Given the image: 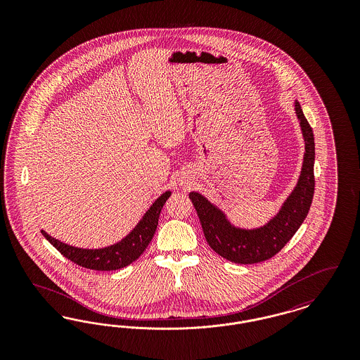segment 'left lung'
I'll use <instances>...</instances> for the list:
<instances>
[{
  "label": "left lung",
  "instance_id": "1",
  "mask_svg": "<svg viewBox=\"0 0 360 360\" xmlns=\"http://www.w3.org/2000/svg\"><path fill=\"white\" fill-rule=\"evenodd\" d=\"M294 109L305 141L302 169L295 188L269 223L254 229L238 228L229 223L223 210L207 201L202 194L197 191L188 194L207 244L226 260L254 264L274 257L308 216L314 193V136L298 101H294Z\"/></svg>",
  "mask_w": 360,
  "mask_h": 360
}]
</instances>
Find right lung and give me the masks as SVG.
I'll return each mask as SVG.
<instances>
[{
  "mask_svg": "<svg viewBox=\"0 0 360 360\" xmlns=\"http://www.w3.org/2000/svg\"><path fill=\"white\" fill-rule=\"evenodd\" d=\"M170 195H172L170 190L165 191L154 204L150 206V209L146 212L143 219L132 229L131 233H128L119 243L105 248H98V250L78 248L53 239L44 231H41V233L63 257L77 263L78 266L96 270V271L119 270L135 262L137 257L144 252V250L154 238L160 210Z\"/></svg>",
  "mask_w": 360,
  "mask_h": 360,
  "instance_id": "1",
  "label": "right lung"
}]
</instances>
